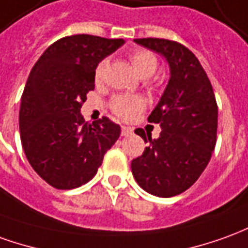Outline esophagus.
Returning <instances> with one entry per match:
<instances>
[{
	"mask_svg": "<svg viewBox=\"0 0 248 248\" xmlns=\"http://www.w3.org/2000/svg\"><path fill=\"white\" fill-rule=\"evenodd\" d=\"M121 134L124 137H127L130 134H133V127H129V126H122V131H121Z\"/></svg>",
	"mask_w": 248,
	"mask_h": 248,
	"instance_id": "1",
	"label": "esophagus"
}]
</instances>
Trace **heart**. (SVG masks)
Segmentation results:
<instances>
[{
	"instance_id": "obj_1",
	"label": "heart",
	"mask_w": 248,
	"mask_h": 248,
	"mask_svg": "<svg viewBox=\"0 0 248 248\" xmlns=\"http://www.w3.org/2000/svg\"><path fill=\"white\" fill-rule=\"evenodd\" d=\"M130 60H131L133 67L138 72V75L143 79L153 75L157 70V65H158L155 56L148 51L133 52L130 55ZM107 65H108L107 60H102L96 65L94 72L95 82L100 83L103 80ZM143 107H145V100L142 99L141 96H136V95H119L111 100L112 111L115 112L119 118L126 119V121L134 118Z\"/></svg>"
}]
</instances>
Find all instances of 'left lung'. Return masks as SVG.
Instances as JSON below:
<instances>
[{
	"label": "left lung",
	"instance_id": "left-lung-1",
	"mask_svg": "<svg viewBox=\"0 0 248 248\" xmlns=\"http://www.w3.org/2000/svg\"><path fill=\"white\" fill-rule=\"evenodd\" d=\"M137 44L160 53L169 65V82L148 121L160 124L152 140L142 129L136 134L150 142L131 161L138 185L158 197L183 193L208 165L216 145L217 105L208 76L186 46L165 39H136Z\"/></svg>",
	"mask_w": 248,
	"mask_h": 248
}]
</instances>
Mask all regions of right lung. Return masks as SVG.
Segmentation results:
<instances>
[{
  "instance_id": "add662e5",
  "label": "right lung",
  "mask_w": 248,
  "mask_h": 248,
  "mask_svg": "<svg viewBox=\"0 0 248 248\" xmlns=\"http://www.w3.org/2000/svg\"><path fill=\"white\" fill-rule=\"evenodd\" d=\"M124 39L75 34L58 40L36 62L21 96L20 136L24 153L43 180L58 189L88 183L121 134L103 117L86 122L80 114L95 88L96 65Z\"/></svg>"
}]
</instances>
